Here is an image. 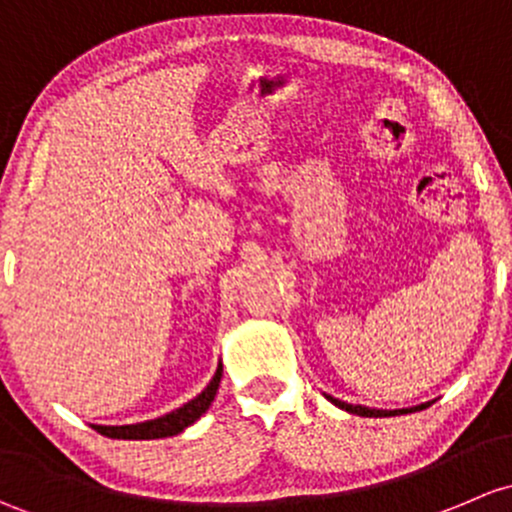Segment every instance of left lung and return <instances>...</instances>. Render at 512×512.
<instances>
[{
	"instance_id": "8db88e82",
	"label": "left lung",
	"mask_w": 512,
	"mask_h": 512,
	"mask_svg": "<svg viewBox=\"0 0 512 512\" xmlns=\"http://www.w3.org/2000/svg\"><path fill=\"white\" fill-rule=\"evenodd\" d=\"M325 397H328V394H325ZM328 399L335 404V407L345 409V412H350V414H360V416H397V414H407V412H419V409L429 407V404H419V407H412V409H394V412H387V409H370V407H360V404L340 402V399H335V397H328Z\"/></svg>"
}]
</instances>
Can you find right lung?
<instances>
[{
  "label": "right lung",
  "instance_id": "right-lung-1",
  "mask_svg": "<svg viewBox=\"0 0 512 512\" xmlns=\"http://www.w3.org/2000/svg\"><path fill=\"white\" fill-rule=\"evenodd\" d=\"M221 372H224V367L219 365L217 372H214L212 382L207 384V389H204L202 394H197L192 402L182 404V407L175 409V412L160 416V419H150V421H142V424H125V426L93 424V429H96L98 434L108 436V439H135L138 441V439H165V436H175V434H179V431L187 429V426H192L199 416L212 407L214 397H217L219 382H221Z\"/></svg>",
  "mask_w": 512,
  "mask_h": 512
}]
</instances>
